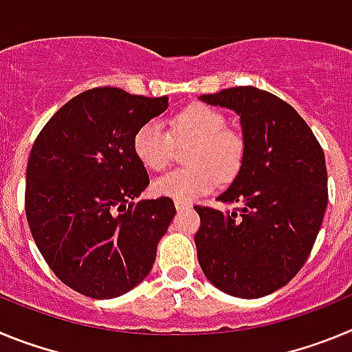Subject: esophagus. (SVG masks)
I'll return each mask as SVG.
<instances>
[{
	"mask_svg": "<svg viewBox=\"0 0 352 352\" xmlns=\"http://www.w3.org/2000/svg\"><path fill=\"white\" fill-rule=\"evenodd\" d=\"M174 204H176V210H178V211L188 210V208L192 206V204H190V203H186V201H176V203H174Z\"/></svg>",
	"mask_w": 352,
	"mask_h": 352,
	"instance_id": "esophagus-1",
	"label": "esophagus"
}]
</instances>
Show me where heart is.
Masks as SVG:
<instances>
[{"mask_svg": "<svg viewBox=\"0 0 352 352\" xmlns=\"http://www.w3.org/2000/svg\"><path fill=\"white\" fill-rule=\"evenodd\" d=\"M177 141H195L186 153L190 166L170 170L153 183L158 195L192 201L210 194L223 179L234 178L245 160V138L227 126L220 109L190 104L173 120V132L160 120H148L133 133V153L146 169L160 173L173 160Z\"/></svg>", "mask_w": 352, "mask_h": 352, "instance_id": "obj_1", "label": "heart"}]
</instances>
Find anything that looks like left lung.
<instances>
[{"instance_id":"8db88e82","label":"left lung","mask_w":352,"mask_h":352,"mask_svg":"<svg viewBox=\"0 0 352 352\" xmlns=\"http://www.w3.org/2000/svg\"><path fill=\"white\" fill-rule=\"evenodd\" d=\"M241 118L243 166L219 195L232 211L195 206L197 259L208 280L238 298L272 294L303 268L324 219V151L303 118L254 86L203 95Z\"/></svg>"}]
</instances>
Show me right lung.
<instances>
[{
    "label": "right lung",
    "mask_w": 352,
    "mask_h": 352,
    "mask_svg": "<svg viewBox=\"0 0 352 352\" xmlns=\"http://www.w3.org/2000/svg\"><path fill=\"white\" fill-rule=\"evenodd\" d=\"M167 109L120 88L79 93L45 123L26 169V219L63 284L111 300L146 278L176 208L173 199L132 203L149 185L133 133Z\"/></svg>",
    "instance_id": "add662e5"
}]
</instances>
